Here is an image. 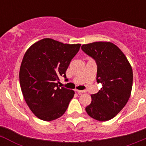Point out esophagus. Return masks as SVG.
<instances>
[{"label":"esophagus","mask_w":146,"mask_h":146,"mask_svg":"<svg viewBox=\"0 0 146 146\" xmlns=\"http://www.w3.org/2000/svg\"><path fill=\"white\" fill-rule=\"evenodd\" d=\"M76 91H77V92L78 93V94H82V93H85V92H86V91H80V90H76Z\"/></svg>","instance_id":"esophagus-1"}]
</instances>
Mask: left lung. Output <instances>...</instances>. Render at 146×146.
<instances>
[{
	"instance_id": "8db88e82",
	"label": "left lung",
	"mask_w": 146,
	"mask_h": 146,
	"mask_svg": "<svg viewBox=\"0 0 146 146\" xmlns=\"http://www.w3.org/2000/svg\"><path fill=\"white\" fill-rule=\"evenodd\" d=\"M81 48L96 61V81L102 85L99 92L91 95L92 101L86 110L97 121H109L129 99L133 81L131 66L123 52L111 42H93Z\"/></svg>"
}]
</instances>
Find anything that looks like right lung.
<instances>
[{
  "instance_id": "1",
  "label": "right lung",
  "mask_w": 146,
  "mask_h": 146,
  "mask_svg": "<svg viewBox=\"0 0 146 146\" xmlns=\"http://www.w3.org/2000/svg\"><path fill=\"white\" fill-rule=\"evenodd\" d=\"M80 45L46 38L31 45L24 55L20 87L28 106L39 119H57L66 110L74 91L60 88L58 82L60 76L66 78V71Z\"/></svg>"
}]
</instances>
